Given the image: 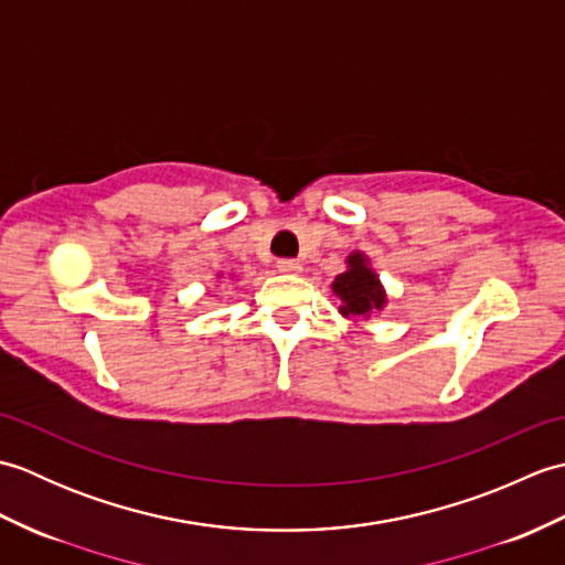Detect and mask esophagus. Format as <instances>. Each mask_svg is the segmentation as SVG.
Listing matches in <instances>:
<instances>
[{
	"label": "esophagus",
	"mask_w": 565,
	"mask_h": 565,
	"mask_svg": "<svg viewBox=\"0 0 565 565\" xmlns=\"http://www.w3.org/2000/svg\"><path fill=\"white\" fill-rule=\"evenodd\" d=\"M276 269H279L281 274H298L303 267H301V262H296V259H279L276 262Z\"/></svg>",
	"instance_id": "34e87169"
}]
</instances>
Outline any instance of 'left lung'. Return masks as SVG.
Returning <instances> with one entry per match:
<instances>
[{
  "mask_svg": "<svg viewBox=\"0 0 565 565\" xmlns=\"http://www.w3.org/2000/svg\"><path fill=\"white\" fill-rule=\"evenodd\" d=\"M332 294L340 298L342 318H371L386 308V289L379 274L371 269V259L364 252H352L347 257V269L332 281Z\"/></svg>",
  "mask_w": 565,
  "mask_h": 565,
  "instance_id": "obj_1",
  "label": "left lung"
}]
</instances>
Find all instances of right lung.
I'll list each match as a JSON object with an SVG mask.
<instances>
[{"label": "right lung", "instance_id": "obj_1", "mask_svg": "<svg viewBox=\"0 0 565 565\" xmlns=\"http://www.w3.org/2000/svg\"><path fill=\"white\" fill-rule=\"evenodd\" d=\"M218 276H221V274H218Z\"/></svg>", "mask_w": 565, "mask_h": 565}]
</instances>
